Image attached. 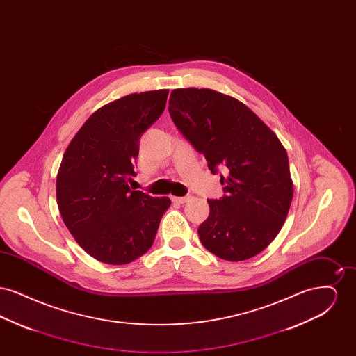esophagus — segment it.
<instances>
[{
    "label": "esophagus",
    "instance_id": "obj_1",
    "mask_svg": "<svg viewBox=\"0 0 356 356\" xmlns=\"http://www.w3.org/2000/svg\"><path fill=\"white\" fill-rule=\"evenodd\" d=\"M189 200V196H183V197H172V202L179 204L186 203Z\"/></svg>",
    "mask_w": 356,
    "mask_h": 356
}]
</instances>
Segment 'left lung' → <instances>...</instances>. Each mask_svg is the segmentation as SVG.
Wrapping results in <instances>:
<instances>
[{"label": "left lung", "instance_id": "1", "mask_svg": "<svg viewBox=\"0 0 356 356\" xmlns=\"http://www.w3.org/2000/svg\"><path fill=\"white\" fill-rule=\"evenodd\" d=\"M168 111L209 170L225 172V195L208 200L209 216L197 229L202 244L229 261L260 254L282 229L293 196L280 140L243 102L212 89H175Z\"/></svg>", "mask_w": 356, "mask_h": 356}]
</instances>
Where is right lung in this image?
Here are the masks:
<instances>
[{"label":"right lung","mask_w":356,"mask_h":356,"mask_svg":"<svg viewBox=\"0 0 356 356\" xmlns=\"http://www.w3.org/2000/svg\"><path fill=\"white\" fill-rule=\"evenodd\" d=\"M168 89L134 93L85 121L64 153L56 195L63 220L85 252L128 264L152 247L168 197L128 186L143 134L165 109Z\"/></svg>","instance_id":"obj_1"}]
</instances>
